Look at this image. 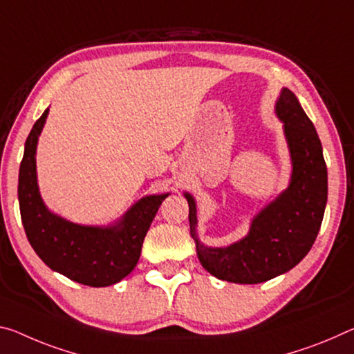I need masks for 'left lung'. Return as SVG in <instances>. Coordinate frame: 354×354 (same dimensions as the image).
Returning <instances> with one entry per match:
<instances>
[{"mask_svg": "<svg viewBox=\"0 0 354 354\" xmlns=\"http://www.w3.org/2000/svg\"><path fill=\"white\" fill-rule=\"evenodd\" d=\"M283 121L293 173L288 189L255 216L244 239L228 248H205L195 234L197 209L189 203L190 234L207 272L233 283H261L290 271L315 243L328 200V170L322 142L298 99L283 88L276 104Z\"/></svg>", "mask_w": 354, "mask_h": 354, "instance_id": "obj_1", "label": "left lung"}]
</instances>
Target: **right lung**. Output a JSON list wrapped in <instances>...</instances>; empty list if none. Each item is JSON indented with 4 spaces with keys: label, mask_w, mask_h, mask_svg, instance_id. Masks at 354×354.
Returning <instances> with one entry per match:
<instances>
[{
    "label": "right lung",
    "mask_w": 354,
    "mask_h": 354,
    "mask_svg": "<svg viewBox=\"0 0 354 354\" xmlns=\"http://www.w3.org/2000/svg\"><path fill=\"white\" fill-rule=\"evenodd\" d=\"M48 109L35 122L25 143L19 173V203L26 238L53 271L88 287H109L137 266L142 244L168 194L149 195L133 205L113 227H83L50 212L36 179V145Z\"/></svg>",
    "instance_id": "right-lung-1"
}]
</instances>
